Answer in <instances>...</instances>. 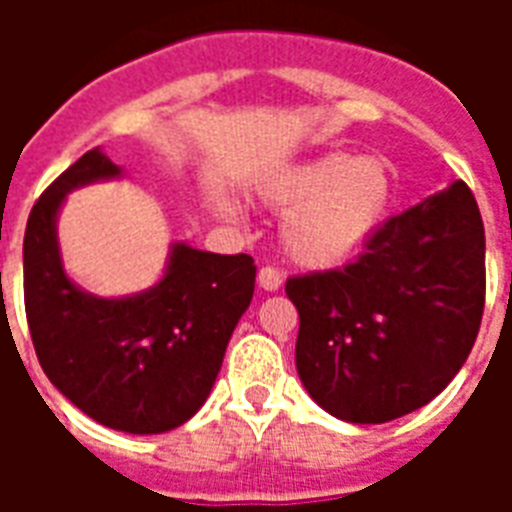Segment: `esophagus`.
Wrapping results in <instances>:
<instances>
[{"label":"esophagus","instance_id":"obj_1","mask_svg":"<svg viewBox=\"0 0 512 512\" xmlns=\"http://www.w3.org/2000/svg\"><path fill=\"white\" fill-rule=\"evenodd\" d=\"M257 284L265 289V292H276V289L284 284V273L279 268H273V265H263L260 273H257Z\"/></svg>","mask_w":512,"mask_h":512}]
</instances>
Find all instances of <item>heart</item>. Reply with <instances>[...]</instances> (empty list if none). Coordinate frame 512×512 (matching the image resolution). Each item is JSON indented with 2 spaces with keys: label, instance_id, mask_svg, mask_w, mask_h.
I'll return each instance as SVG.
<instances>
[{
  "label": "heart",
  "instance_id": "obj_1",
  "mask_svg": "<svg viewBox=\"0 0 512 512\" xmlns=\"http://www.w3.org/2000/svg\"><path fill=\"white\" fill-rule=\"evenodd\" d=\"M265 196L292 209L281 231L289 257L308 268H329L358 252L380 225L390 177L377 159L329 154L284 172Z\"/></svg>",
  "mask_w": 512,
  "mask_h": 512
}]
</instances>
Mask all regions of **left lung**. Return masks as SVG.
I'll return each mask as SVG.
<instances>
[{
    "instance_id": "obj_1",
    "label": "left lung",
    "mask_w": 512,
    "mask_h": 512,
    "mask_svg": "<svg viewBox=\"0 0 512 512\" xmlns=\"http://www.w3.org/2000/svg\"><path fill=\"white\" fill-rule=\"evenodd\" d=\"M295 361L321 409L358 425L396 420L452 382L481 329L486 239L468 185L390 217L353 263L289 276Z\"/></svg>"
}]
</instances>
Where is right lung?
Listing matches in <instances>:
<instances>
[{
    "instance_id": "obj_1",
    "label": "right lung",
    "mask_w": 512,
    "mask_h": 512,
    "mask_svg": "<svg viewBox=\"0 0 512 512\" xmlns=\"http://www.w3.org/2000/svg\"><path fill=\"white\" fill-rule=\"evenodd\" d=\"M119 167L95 151L36 199L23 239L28 332L50 382L100 425L164 433L207 401L225 348L255 292L249 255H215L175 244L164 279L124 300H100L63 273L55 215L71 188Z\"/></svg>"
}]
</instances>
